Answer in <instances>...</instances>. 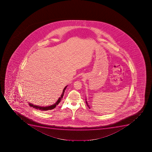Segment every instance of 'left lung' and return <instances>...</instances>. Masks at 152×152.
Returning <instances> with one entry per match:
<instances>
[{
    "mask_svg": "<svg viewBox=\"0 0 152 152\" xmlns=\"http://www.w3.org/2000/svg\"><path fill=\"white\" fill-rule=\"evenodd\" d=\"M86 105H87V106H88V108H90V107H89V106L88 105V102H87V101H86Z\"/></svg>",
    "mask_w": 152,
    "mask_h": 152,
    "instance_id": "1",
    "label": "left lung"
}]
</instances>
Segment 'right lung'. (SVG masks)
Masks as SVG:
<instances>
[{
  "label": "right lung",
  "mask_w": 152,
  "mask_h": 152,
  "mask_svg": "<svg viewBox=\"0 0 152 152\" xmlns=\"http://www.w3.org/2000/svg\"><path fill=\"white\" fill-rule=\"evenodd\" d=\"M66 87H67V86H66L64 88V89H63V93H62V94L61 95V96L59 97V98L58 99V100L56 101V103L53 104V105L48 106L42 107V106H37L35 105H33V104H31L30 103H28V104L30 105V106H31V107H33V108H36V109H39L40 110H52V109H54V108L56 107V106H57V105H58V104L61 102V101L62 100L63 96H64V91H65V90L66 89Z\"/></svg>",
  "instance_id": "right-lung-1"
}]
</instances>
